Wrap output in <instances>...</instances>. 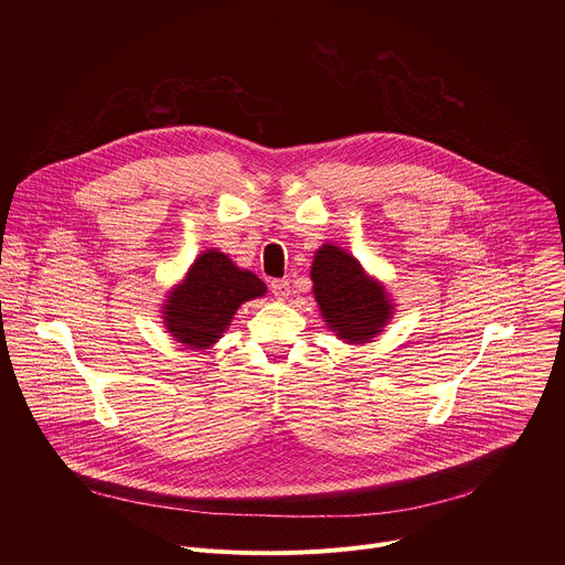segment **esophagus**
Segmentation results:
<instances>
[{
    "instance_id": "34e87169",
    "label": "esophagus",
    "mask_w": 565,
    "mask_h": 565,
    "mask_svg": "<svg viewBox=\"0 0 565 565\" xmlns=\"http://www.w3.org/2000/svg\"><path fill=\"white\" fill-rule=\"evenodd\" d=\"M270 288H273V295H275L279 301L288 299V295H290V281H288V279H275V281L270 284Z\"/></svg>"
}]
</instances>
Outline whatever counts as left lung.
Instances as JSON below:
<instances>
[{"mask_svg":"<svg viewBox=\"0 0 565 565\" xmlns=\"http://www.w3.org/2000/svg\"><path fill=\"white\" fill-rule=\"evenodd\" d=\"M310 279L321 319L347 344L373 342L395 312L384 284L335 244H324L315 253Z\"/></svg>","mask_w":565,"mask_h":565,"instance_id":"left-lung-1","label":"left lung"}]
</instances>
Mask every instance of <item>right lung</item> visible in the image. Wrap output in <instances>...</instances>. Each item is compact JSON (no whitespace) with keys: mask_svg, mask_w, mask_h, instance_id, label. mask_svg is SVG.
<instances>
[{"mask_svg":"<svg viewBox=\"0 0 565 565\" xmlns=\"http://www.w3.org/2000/svg\"><path fill=\"white\" fill-rule=\"evenodd\" d=\"M266 290V284L255 273L238 268L227 255L210 248L168 290L160 319L181 347L207 351L230 329L238 306L264 297Z\"/></svg>","mask_w":565,"mask_h":565,"instance_id":"1","label":"right lung"}]
</instances>
